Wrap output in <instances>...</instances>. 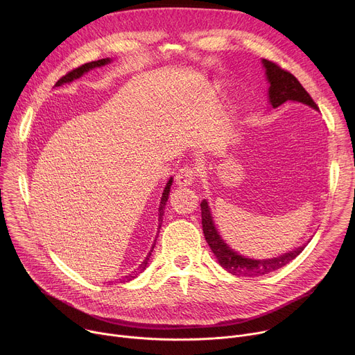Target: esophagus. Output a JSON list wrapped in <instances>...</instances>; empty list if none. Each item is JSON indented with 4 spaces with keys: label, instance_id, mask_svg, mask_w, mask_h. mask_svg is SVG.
<instances>
[{
    "label": "esophagus",
    "instance_id": "obj_1",
    "mask_svg": "<svg viewBox=\"0 0 355 355\" xmlns=\"http://www.w3.org/2000/svg\"><path fill=\"white\" fill-rule=\"evenodd\" d=\"M197 175H198V171H197V168L194 167V165H185V167H182L177 173L175 182L180 187H188V185H191L196 181Z\"/></svg>",
    "mask_w": 355,
    "mask_h": 355
}]
</instances>
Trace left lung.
<instances>
[{
	"mask_svg": "<svg viewBox=\"0 0 355 355\" xmlns=\"http://www.w3.org/2000/svg\"><path fill=\"white\" fill-rule=\"evenodd\" d=\"M263 64L266 67V74L270 83V103L272 108L279 107L286 101H295V103H304L317 110V104L311 98L309 92L300 84V81L290 73V71L281 68L277 62L270 60H263ZM201 218H202V231L205 241L208 243L211 251L217 257L220 266L227 270L228 272L239 275V277H261L271 271H275L281 267L287 266L290 261L301 254V251L305 247H300L294 251H290L287 254H282L281 257L272 258V259H251L244 258L234 252L218 235L214 223H212L211 212L208 208L207 201H202L201 204Z\"/></svg>",
	"mask_w": 355,
	"mask_h": 355,
	"instance_id": "obj_1",
	"label": "left lung"
}]
</instances>
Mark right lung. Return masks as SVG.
Instances as JSON below:
<instances>
[{"label": "right lung", "instance_id": "obj_1", "mask_svg": "<svg viewBox=\"0 0 355 355\" xmlns=\"http://www.w3.org/2000/svg\"><path fill=\"white\" fill-rule=\"evenodd\" d=\"M107 62H110V60H108V58H103V60H98V61H91V62L83 64V65H80V67H77V68H74V69L68 71V73H67L65 76H62V77L55 83V85H61V84H64V83L73 81V80H76V78L81 77L84 73H87V71H89L91 68L101 67V65H104V64H107ZM171 185H173V178H170V181L167 182V187H165V190H164L162 197H161V204H159V220H158V221H159V225H158V228H161L162 216H164V207H165V202H167V200H168V194H170V188H171ZM153 248H154V245H153ZM151 251H153V250H151ZM151 251H150V254L147 255V258H146L144 261H143V264H141V266L138 267V270H137V271H134V272H132V274H130V275H125V278H124V279H121V282L131 281V279H132V278H135L139 272H143V271L146 270L147 263H148V258H150V255H151Z\"/></svg>", "mask_w": 355, "mask_h": 355}]
</instances>
